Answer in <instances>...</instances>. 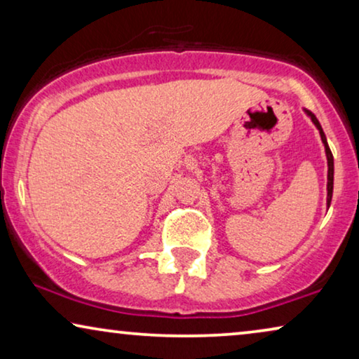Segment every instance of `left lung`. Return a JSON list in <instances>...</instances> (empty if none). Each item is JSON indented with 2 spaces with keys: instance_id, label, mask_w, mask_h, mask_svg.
Segmentation results:
<instances>
[{
  "instance_id": "obj_1",
  "label": "left lung",
  "mask_w": 359,
  "mask_h": 359,
  "mask_svg": "<svg viewBox=\"0 0 359 359\" xmlns=\"http://www.w3.org/2000/svg\"><path fill=\"white\" fill-rule=\"evenodd\" d=\"M307 114L311 116V119H312V122L313 124H316V127L318 129V132H320V137H322V142H323V145H325V154H327V161H328V183H327V204L330 205V203H332V193H333V155H332V150H330V147H328V144H327V139H325V134H323V130H322V126H320V122L317 121V117L312 114V112H309L307 111Z\"/></svg>"
}]
</instances>
